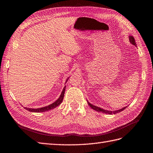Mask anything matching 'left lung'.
Returning a JSON list of instances; mask_svg holds the SVG:
<instances>
[{
	"mask_svg": "<svg viewBox=\"0 0 153 153\" xmlns=\"http://www.w3.org/2000/svg\"><path fill=\"white\" fill-rule=\"evenodd\" d=\"M129 41H130V43H131V44L134 45L135 46L137 45H136V43H135V38H134L132 36H129ZM87 103H88V104H89V105L91 106V108H92L93 110L98 111V112H101L105 113V114H112V113L114 114H117V113H119V112H121V111H123V110H124L125 108H126V107H124V108H121V109H120V110L113 111V112H111V111L105 110H103V109L101 108H100V107H98V106H94V105H92V104H91L90 103L88 102V101H87Z\"/></svg>",
	"mask_w": 153,
	"mask_h": 153,
	"instance_id": "obj_1",
	"label": "left lung"
}]
</instances>
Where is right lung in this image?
Returning a JSON list of instances; mask_svg holds the SVG:
<instances>
[{
	"label": "right lung",
	"instance_id": "add662e5",
	"mask_svg": "<svg viewBox=\"0 0 153 153\" xmlns=\"http://www.w3.org/2000/svg\"><path fill=\"white\" fill-rule=\"evenodd\" d=\"M65 89H66V86L64 87V89L61 92V94L60 96L59 99L55 101L54 103L52 104H51L48 106H45V107H42L40 108H25L26 110H29V112H46V111H48L51 109H53L54 108L56 107V106H59L60 104L62 103V101L64 98V92H65Z\"/></svg>",
	"mask_w": 153,
	"mask_h": 153
}]
</instances>
